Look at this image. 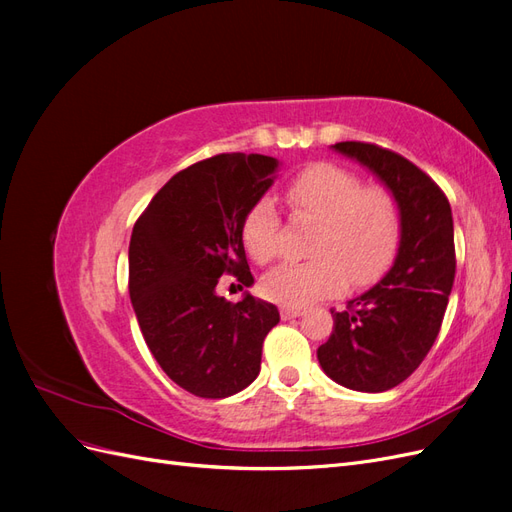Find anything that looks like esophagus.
<instances>
[{"instance_id": "esophagus-1", "label": "esophagus", "mask_w": 512, "mask_h": 512, "mask_svg": "<svg viewBox=\"0 0 512 512\" xmlns=\"http://www.w3.org/2000/svg\"><path fill=\"white\" fill-rule=\"evenodd\" d=\"M280 316H282V320L299 318V316H303V307H294V305H282V307H280Z\"/></svg>"}]
</instances>
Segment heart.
I'll list each match as a JSON object with an SVG mask.
<instances>
[{
  "label": "heart",
  "instance_id": "heart-1",
  "mask_svg": "<svg viewBox=\"0 0 512 512\" xmlns=\"http://www.w3.org/2000/svg\"><path fill=\"white\" fill-rule=\"evenodd\" d=\"M286 198L294 213L320 224L312 245L316 258L271 271L262 282L269 299L307 305L339 294L348 280L365 288L389 271L401 241V209L386 185H363L350 168L316 162L290 181ZM241 239L258 265L280 256L282 220L271 198L256 200L247 211Z\"/></svg>",
  "mask_w": 512,
  "mask_h": 512
}]
</instances>
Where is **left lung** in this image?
Wrapping results in <instances>:
<instances>
[{"label": "left lung", "mask_w": 512, "mask_h": 512, "mask_svg": "<svg viewBox=\"0 0 512 512\" xmlns=\"http://www.w3.org/2000/svg\"><path fill=\"white\" fill-rule=\"evenodd\" d=\"M386 183L401 209V241L384 280L333 307L329 342L318 361L331 380L352 391L382 393L423 363L440 333L455 280L453 213L440 185L399 153L361 141L335 143Z\"/></svg>", "instance_id": "8db88e82"}]
</instances>
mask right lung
<instances>
[{
  "label": "right lung",
  "instance_id": "1",
  "mask_svg": "<svg viewBox=\"0 0 512 512\" xmlns=\"http://www.w3.org/2000/svg\"><path fill=\"white\" fill-rule=\"evenodd\" d=\"M277 160L220 153L188 166L151 198L130 239V299L145 342L181 389L224 399L260 371L262 342L280 322L273 303L218 297L222 275L252 286L241 226Z\"/></svg>",
  "mask_w": 512,
  "mask_h": 512
}]
</instances>
